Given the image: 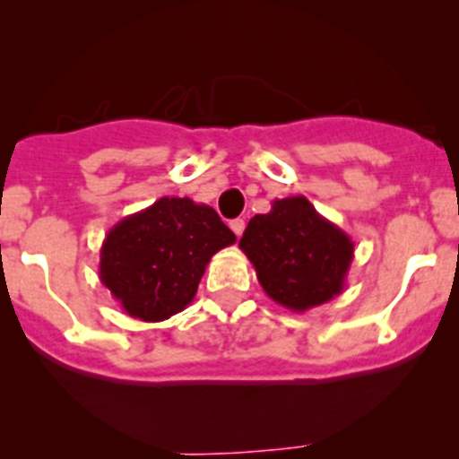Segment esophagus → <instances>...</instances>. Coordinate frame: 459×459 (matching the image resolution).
<instances>
[{"instance_id": "obj_1", "label": "esophagus", "mask_w": 459, "mask_h": 459, "mask_svg": "<svg viewBox=\"0 0 459 459\" xmlns=\"http://www.w3.org/2000/svg\"><path fill=\"white\" fill-rule=\"evenodd\" d=\"M244 229H247V221H244V220H233V221H230V230H233V233L238 235V238L244 233Z\"/></svg>"}]
</instances>
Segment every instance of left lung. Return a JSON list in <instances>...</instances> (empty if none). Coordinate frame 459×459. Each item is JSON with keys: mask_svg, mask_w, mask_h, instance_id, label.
Instances as JSON below:
<instances>
[{"mask_svg": "<svg viewBox=\"0 0 459 459\" xmlns=\"http://www.w3.org/2000/svg\"><path fill=\"white\" fill-rule=\"evenodd\" d=\"M239 248L264 293L293 313L322 307L346 286L355 244L304 195L284 197L248 221Z\"/></svg>", "mask_w": 459, "mask_h": 459, "instance_id": "left-lung-1", "label": "left lung"}]
</instances>
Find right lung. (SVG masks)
Listing matches in <instances>:
<instances>
[{"instance_id": "1", "label": "right lung", "mask_w": 459, "mask_h": 459, "mask_svg": "<svg viewBox=\"0 0 459 459\" xmlns=\"http://www.w3.org/2000/svg\"><path fill=\"white\" fill-rule=\"evenodd\" d=\"M235 239L215 208L160 197L108 230L100 280L126 316L164 322L193 302L211 257Z\"/></svg>"}]
</instances>
